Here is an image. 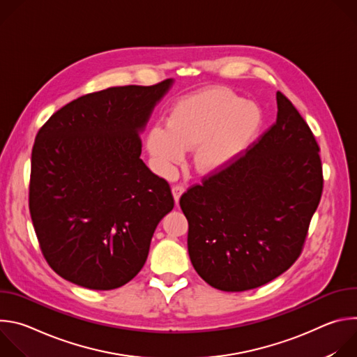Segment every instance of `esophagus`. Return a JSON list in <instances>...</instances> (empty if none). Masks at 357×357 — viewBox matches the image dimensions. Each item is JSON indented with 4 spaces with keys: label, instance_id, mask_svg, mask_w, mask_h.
<instances>
[{
    "label": "esophagus",
    "instance_id": "1",
    "mask_svg": "<svg viewBox=\"0 0 357 357\" xmlns=\"http://www.w3.org/2000/svg\"><path fill=\"white\" fill-rule=\"evenodd\" d=\"M185 192V188H183V185H174L172 186V195H174V199H175V203L178 205V202H179V197L182 196V193Z\"/></svg>",
    "mask_w": 357,
    "mask_h": 357
}]
</instances>
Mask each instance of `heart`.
Returning <instances> with one entry per match:
<instances>
[{
    "label": "heart",
    "mask_w": 357,
    "mask_h": 357,
    "mask_svg": "<svg viewBox=\"0 0 357 357\" xmlns=\"http://www.w3.org/2000/svg\"><path fill=\"white\" fill-rule=\"evenodd\" d=\"M261 126L260 110L225 87L186 96L172 107L167 128L152 127L146 149L160 172L168 175L185 151L197 146L195 164L213 172L229 164L252 141Z\"/></svg>",
    "instance_id": "b5f03b06"
}]
</instances>
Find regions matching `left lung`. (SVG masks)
<instances>
[{
	"mask_svg": "<svg viewBox=\"0 0 357 357\" xmlns=\"http://www.w3.org/2000/svg\"><path fill=\"white\" fill-rule=\"evenodd\" d=\"M277 107L275 123L256 142L179 200L192 266L220 291L252 289L285 273L319 205V145L281 91Z\"/></svg>",
	"mask_w": 357,
	"mask_h": 357,
	"instance_id": "8db88e82",
	"label": "left lung"
}]
</instances>
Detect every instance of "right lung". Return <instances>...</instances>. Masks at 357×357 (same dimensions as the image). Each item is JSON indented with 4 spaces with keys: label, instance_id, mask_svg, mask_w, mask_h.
Instances as JSON below:
<instances>
[{
    "label": "right lung",
    "instance_id": "1",
    "mask_svg": "<svg viewBox=\"0 0 357 357\" xmlns=\"http://www.w3.org/2000/svg\"><path fill=\"white\" fill-rule=\"evenodd\" d=\"M172 83L89 93L38 131L29 212L43 257L62 278L106 291L144 267L174 196L139 158V132Z\"/></svg>",
    "mask_w": 357,
    "mask_h": 357
}]
</instances>
